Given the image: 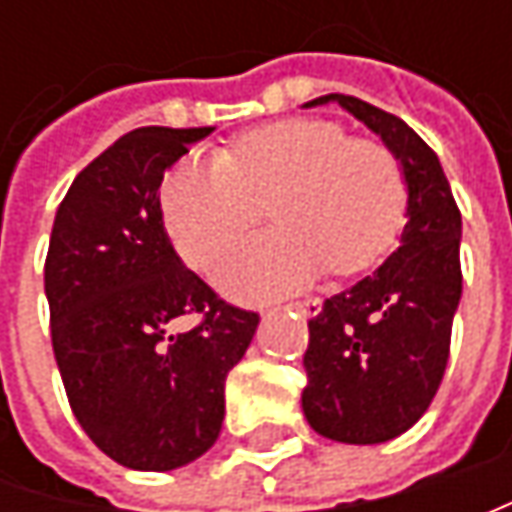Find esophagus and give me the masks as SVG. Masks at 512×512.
I'll list each match as a JSON object with an SVG mask.
<instances>
[{"mask_svg":"<svg viewBox=\"0 0 512 512\" xmlns=\"http://www.w3.org/2000/svg\"><path fill=\"white\" fill-rule=\"evenodd\" d=\"M290 310H299L302 316H319L322 313V302L319 299H302V302H290Z\"/></svg>","mask_w":512,"mask_h":512,"instance_id":"1","label":"esophagus"}]
</instances>
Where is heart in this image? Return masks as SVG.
Listing matches in <instances>:
<instances>
[{
	"instance_id": "b5f03b06",
	"label": "heart",
	"mask_w": 512,
	"mask_h": 512,
	"mask_svg": "<svg viewBox=\"0 0 512 512\" xmlns=\"http://www.w3.org/2000/svg\"><path fill=\"white\" fill-rule=\"evenodd\" d=\"M265 205L276 230L230 247L216 282L267 299L376 265L404 222V173L390 150L330 119H282L239 136L225 153L187 156L162 185L170 239L187 265L207 267Z\"/></svg>"
}]
</instances>
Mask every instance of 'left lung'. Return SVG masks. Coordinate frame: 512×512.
<instances>
[{"mask_svg": "<svg viewBox=\"0 0 512 512\" xmlns=\"http://www.w3.org/2000/svg\"><path fill=\"white\" fill-rule=\"evenodd\" d=\"M373 130L404 173L402 242L373 276L325 299L305 353L307 424L333 442L382 444L422 419L442 384L462 299V213L439 156L399 116L356 96L327 93Z\"/></svg>", "mask_w": 512, "mask_h": 512, "instance_id": "left-lung-1", "label": "left lung"}]
</instances>
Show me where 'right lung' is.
Listing matches in <instances>:
<instances>
[{"instance_id":"1","label":"right lung","mask_w":512,"mask_h":512,"mask_svg":"<svg viewBox=\"0 0 512 512\" xmlns=\"http://www.w3.org/2000/svg\"><path fill=\"white\" fill-rule=\"evenodd\" d=\"M210 133L130 130L73 179L53 219V356L76 422L130 470H176L213 447L227 373L259 327L182 265L162 219L165 170ZM185 315L200 319L176 334Z\"/></svg>"}]
</instances>
